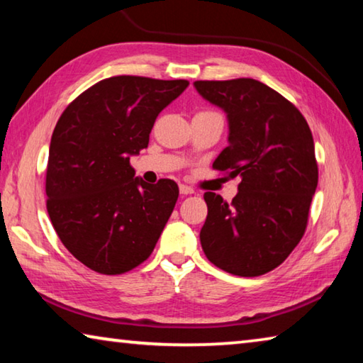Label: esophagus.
<instances>
[{
  "instance_id": "obj_1",
  "label": "esophagus",
  "mask_w": 363,
  "mask_h": 363,
  "mask_svg": "<svg viewBox=\"0 0 363 363\" xmlns=\"http://www.w3.org/2000/svg\"><path fill=\"white\" fill-rule=\"evenodd\" d=\"M179 192H181L182 195H190V194H194L195 190H194L192 187L186 186V184H181V186H179Z\"/></svg>"
}]
</instances>
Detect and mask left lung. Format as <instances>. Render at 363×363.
Returning <instances> with one entry per match:
<instances>
[{
  "instance_id": "obj_1",
  "label": "left lung",
  "mask_w": 363,
  "mask_h": 363,
  "mask_svg": "<svg viewBox=\"0 0 363 363\" xmlns=\"http://www.w3.org/2000/svg\"><path fill=\"white\" fill-rule=\"evenodd\" d=\"M194 86L229 120V145L213 168L242 179L232 203L203 195L201 248L225 272L257 277L280 266L306 232L318 182L311 128L290 101L257 79Z\"/></svg>"
}]
</instances>
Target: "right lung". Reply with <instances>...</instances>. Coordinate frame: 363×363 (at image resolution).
Wrapping results in <instances>:
<instances>
[{"mask_svg":"<svg viewBox=\"0 0 363 363\" xmlns=\"http://www.w3.org/2000/svg\"><path fill=\"white\" fill-rule=\"evenodd\" d=\"M187 79L120 75L91 86L60 115L46 168V208L64 247L94 272L118 275L152 255L179 196L171 179L134 177L158 113Z\"/></svg>","mask_w":363,"mask_h":363,"instance_id":"obj_1","label":"right lung"}]
</instances>
